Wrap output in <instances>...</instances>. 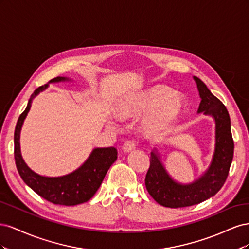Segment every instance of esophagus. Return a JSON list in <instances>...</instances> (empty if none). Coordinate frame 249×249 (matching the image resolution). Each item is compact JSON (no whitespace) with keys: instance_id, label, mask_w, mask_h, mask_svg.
Wrapping results in <instances>:
<instances>
[{"instance_id":"esophagus-1","label":"esophagus","mask_w":249,"mask_h":249,"mask_svg":"<svg viewBox=\"0 0 249 249\" xmlns=\"http://www.w3.org/2000/svg\"><path fill=\"white\" fill-rule=\"evenodd\" d=\"M137 146V142L135 140H126L124 145H123V149L124 150L125 153H129V152H132V150H134L135 148H136Z\"/></svg>"}]
</instances>
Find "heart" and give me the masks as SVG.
Returning a JSON list of instances; mask_svg holds the SVG:
<instances>
[{
	"label": "heart",
	"mask_w": 249,
	"mask_h": 249,
	"mask_svg": "<svg viewBox=\"0 0 249 249\" xmlns=\"http://www.w3.org/2000/svg\"><path fill=\"white\" fill-rule=\"evenodd\" d=\"M185 109L182 95L172 94L168 87L157 85L120 104L117 114L123 120L152 114L143 124V132L147 137L156 138L168 133L182 118Z\"/></svg>",
	"instance_id": "heart-1"
}]
</instances>
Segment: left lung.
Masks as SVG:
<instances>
[{"label":"left lung","instance_id":"obj_1","mask_svg":"<svg viewBox=\"0 0 249 249\" xmlns=\"http://www.w3.org/2000/svg\"><path fill=\"white\" fill-rule=\"evenodd\" d=\"M201 102L198 113L212 115L216 123L215 153L209 169L190 185L176 183L165 170L155 153L149 159L145 187L152 197L163 207L184 208L197 205L214 196L227 180L233 157V140L229 112L200 79L194 77Z\"/></svg>","mask_w":249,"mask_h":249}]
</instances>
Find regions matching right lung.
Segmentation results:
<instances>
[{
	"instance_id": "obj_1",
	"label": "right lung",
	"mask_w": 249,
	"mask_h": 249,
	"mask_svg": "<svg viewBox=\"0 0 249 249\" xmlns=\"http://www.w3.org/2000/svg\"><path fill=\"white\" fill-rule=\"evenodd\" d=\"M66 78L57 77L50 82L65 81ZM48 87V84L37 88L28 102L27 108L19 115L14 130V160L22 180L39 196L55 205L76 206L88 201L99 189L111 165L117 159L115 147L95 148L87 161L80 168L70 175L48 178L37 175L24 162L19 149V133L22 123L31 108L34 97Z\"/></svg>"
}]
</instances>
